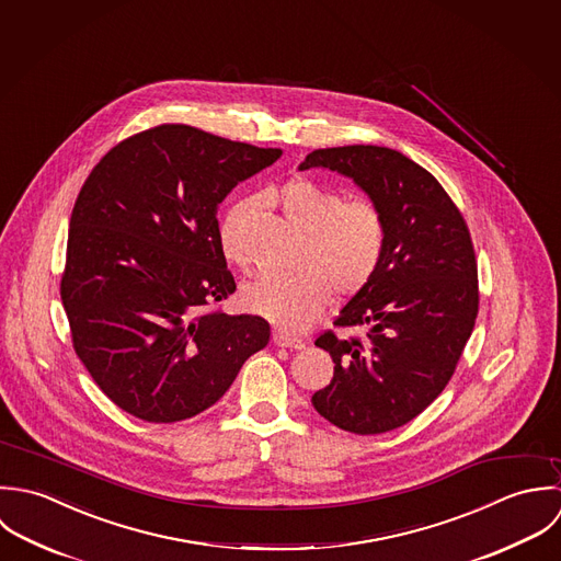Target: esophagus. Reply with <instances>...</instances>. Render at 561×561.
I'll return each instance as SVG.
<instances>
[{
    "label": "esophagus",
    "mask_w": 561,
    "mask_h": 561,
    "mask_svg": "<svg viewBox=\"0 0 561 561\" xmlns=\"http://www.w3.org/2000/svg\"><path fill=\"white\" fill-rule=\"evenodd\" d=\"M273 342L277 346H284V348H304L306 346V342L301 337L290 336V334H284V332H275Z\"/></svg>",
    "instance_id": "34e87169"
}]
</instances>
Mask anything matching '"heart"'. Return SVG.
Returning <instances> with one entry per match:
<instances>
[{
    "mask_svg": "<svg viewBox=\"0 0 561 561\" xmlns=\"http://www.w3.org/2000/svg\"><path fill=\"white\" fill-rule=\"evenodd\" d=\"M284 217L308 233L301 271L288 277L264 275L242 290V304L288 332H301L332 304L359 295L377 275L386 253V221L368 199H346L308 178L286 182L275 195ZM253 199L236 202L219 227L221 251L229 262L249 268L242 225Z\"/></svg>",
    "mask_w": 561,
    "mask_h": 561,
    "instance_id": "b5f03b06",
    "label": "heart"
}]
</instances>
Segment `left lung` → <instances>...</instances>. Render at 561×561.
<instances>
[{"instance_id":"1","label":"left lung","mask_w":561,"mask_h":561,"mask_svg":"<svg viewBox=\"0 0 561 561\" xmlns=\"http://www.w3.org/2000/svg\"><path fill=\"white\" fill-rule=\"evenodd\" d=\"M351 178L381 210L386 253L373 282L340 310L334 328L362 336L317 337L334 379L317 412L344 432H392L416 419L448 383L479 312L468 225L440 182L401 151L377 145L317 149L301 171Z\"/></svg>"}]
</instances>
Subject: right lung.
I'll use <instances>...</instances> for the list:
<instances>
[{
	"mask_svg": "<svg viewBox=\"0 0 561 561\" xmlns=\"http://www.w3.org/2000/svg\"><path fill=\"white\" fill-rule=\"evenodd\" d=\"M279 156L164 123L121 140L87 178L60 297L78 357L123 412L147 423L197 416L268 344L262 317L206 308L236 290L219 204Z\"/></svg>",
	"mask_w": 561,
	"mask_h": 561,
	"instance_id": "1",
	"label": "right lung"
}]
</instances>
